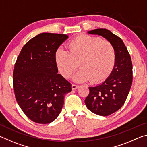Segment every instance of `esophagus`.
Listing matches in <instances>:
<instances>
[{
  "instance_id": "esophagus-1",
  "label": "esophagus",
  "mask_w": 147,
  "mask_h": 147,
  "mask_svg": "<svg viewBox=\"0 0 147 147\" xmlns=\"http://www.w3.org/2000/svg\"><path fill=\"white\" fill-rule=\"evenodd\" d=\"M79 87V86H78V85H76V84H72V89H76L77 88H78Z\"/></svg>"
}]
</instances>
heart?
<instances>
[{
	"label": "heart",
	"instance_id": "1",
	"mask_svg": "<svg viewBox=\"0 0 147 147\" xmlns=\"http://www.w3.org/2000/svg\"><path fill=\"white\" fill-rule=\"evenodd\" d=\"M67 47L68 51L59 48L55 53L57 66L65 78H71L78 65L81 69L74 77L76 82L90 80L91 82H100L110 74L115 61L111 42L82 34L71 39Z\"/></svg>",
	"mask_w": 147,
	"mask_h": 147
}]
</instances>
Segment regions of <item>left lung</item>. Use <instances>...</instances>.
I'll return each mask as SVG.
<instances>
[{
	"label": "left lung",
	"instance_id": "obj_1",
	"mask_svg": "<svg viewBox=\"0 0 147 147\" xmlns=\"http://www.w3.org/2000/svg\"><path fill=\"white\" fill-rule=\"evenodd\" d=\"M111 42L115 50V65L109 76L100 85L89 87L85 103L96 115L108 116L119 110L127 98L132 84V63L130 54L119 37L105 28L88 32Z\"/></svg>",
	"mask_w": 147,
	"mask_h": 147
}]
</instances>
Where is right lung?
Instances as JSON below:
<instances>
[{"mask_svg": "<svg viewBox=\"0 0 147 147\" xmlns=\"http://www.w3.org/2000/svg\"><path fill=\"white\" fill-rule=\"evenodd\" d=\"M67 35L42 33L24 45L13 73L15 96L31 121L48 124L59 115L71 84L58 74L55 53Z\"/></svg>", "mask_w": 147, "mask_h": 147, "instance_id": "right-lung-1", "label": "right lung"}]
</instances>
